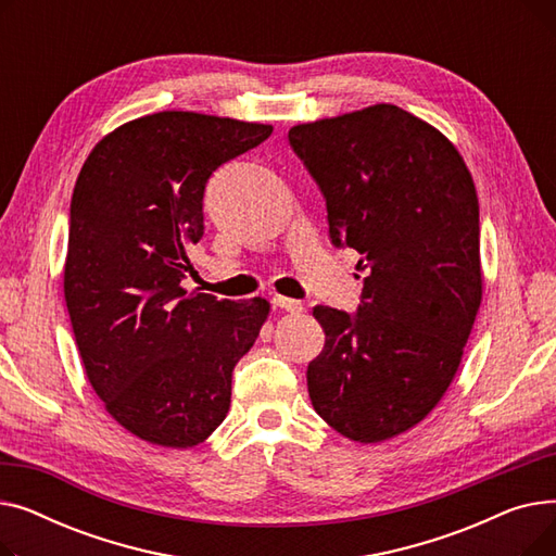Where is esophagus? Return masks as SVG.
<instances>
[{"instance_id":"1","label":"esophagus","mask_w":556,"mask_h":556,"mask_svg":"<svg viewBox=\"0 0 556 556\" xmlns=\"http://www.w3.org/2000/svg\"><path fill=\"white\" fill-rule=\"evenodd\" d=\"M273 304H275L277 308L286 311V313H302V311H304V304H302L300 300H293V298H281V295H277V298L273 300Z\"/></svg>"}]
</instances>
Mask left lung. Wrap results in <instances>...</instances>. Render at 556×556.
Listing matches in <instances>:
<instances>
[{
  "label": "left lung",
  "mask_w": 556,
  "mask_h": 556,
  "mask_svg": "<svg viewBox=\"0 0 556 556\" xmlns=\"http://www.w3.org/2000/svg\"><path fill=\"white\" fill-rule=\"evenodd\" d=\"M288 141L327 200L329 237L369 270L358 311L315 306V413L361 444L410 430L457 374L482 302L480 207L455 146L392 103L300 124Z\"/></svg>",
  "instance_id": "left-lung-1"
}]
</instances>
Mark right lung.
Listing matches in <instances>:
<instances>
[{"label":"right lung","mask_w":556,"mask_h":556,"mask_svg":"<svg viewBox=\"0 0 556 556\" xmlns=\"http://www.w3.org/2000/svg\"><path fill=\"white\" fill-rule=\"evenodd\" d=\"M273 126L166 110L105 135L72 195L65 302L105 410L139 440L191 448L223 424L231 371L270 304L187 290L212 173Z\"/></svg>","instance_id":"right-lung-1"}]
</instances>
